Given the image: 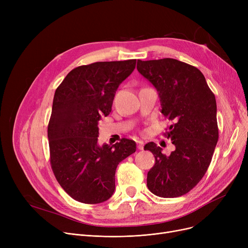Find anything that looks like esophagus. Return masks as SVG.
<instances>
[{
    "instance_id": "34e87169",
    "label": "esophagus",
    "mask_w": 248,
    "mask_h": 248,
    "mask_svg": "<svg viewBox=\"0 0 248 248\" xmlns=\"http://www.w3.org/2000/svg\"><path fill=\"white\" fill-rule=\"evenodd\" d=\"M137 145H138V149L139 150L144 149V141H142V140H138L137 141Z\"/></svg>"
}]
</instances>
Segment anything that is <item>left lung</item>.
I'll return each mask as SVG.
<instances>
[{
    "label": "left lung",
    "mask_w": 248,
    "mask_h": 248,
    "mask_svg": "<svg viewBox=\"0 0 248 248\" xmlns=\"http://www.w3.org/2000/svg\"><path fill=\"white\" fill-rule=\"evenodd\" d=\"M137 68L157 89L161 112L174 122L167 133L175 146L170 155L153 141L145 146L155 160L147 186L159 197H180L199 183L211 163L219 137L215 95L198 68L177 59L138 60Z\"/></svg>",
    "instance_id": "left-lung-1"
}]
</instances>
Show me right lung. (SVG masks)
I'll use <instances>...</instances> for the list:
<instances>
[{"label": "right lung", "instance_id": "obj_1", "mask_svg": "<svg viewBox=\"0 0 248 248\" xmlns=\"http://www.w3.org/2000/svg\"><path fill=\"white\" fill-rule=\"evenodd\" d=\"M136 63L129 59L78 66L55 91L48 124L50 164L60 186L78 202L108 200L117 165L136 152V142L128 139L97 144L98 121L111 111L115 91Z\"/></svg>", "mask_w": 248, "mask_h": 248}]
</instances>
